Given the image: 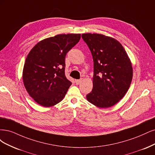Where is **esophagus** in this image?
Here are the masks:
<instances>
[{
	"instance_id": "34e87169",
	"label": "esophagus",
	"mask_w": 155,
	"mask_h": 155,
	"mask_svg": "<svg viewBox=\"0 0 155 155\" xmlns=\"http://www.w3.org/2000/svg\"><path fill=\"white\" fill-rule=\"evenodd\" d=\"M82 82V79H78V80H75V83L77 84H79Z\"/></svg>"
}]
</instances>
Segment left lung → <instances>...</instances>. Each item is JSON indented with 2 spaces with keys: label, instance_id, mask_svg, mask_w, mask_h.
<instances>
[{
  "label": "left lung",
  "instance_id": "1",
  "mask_svg": "<svg viewBox=\"0 0 155 155\" xmlns=\"http://www.w3.org/2000/svg\"><path fill=\"white\" fill-rule=\"evenodd\" d=\"M82 38L93 60V87L87 101L98 107L113 106L126 94L133 78L127 53L117 40L101 34L86 33Z\"/></svg>",
  "mask_w": 155,
  "mask_h": 155
}]
</instances>
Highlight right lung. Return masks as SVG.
Returning a JSON list of instances; mask_svg holds the SVG:
<instances>
[{"label": "right lung", "mask_w": 155, "mask_h": 155, "mask_svg": "<svg viewBox=\"0 0 155 155\" xmlns=\"http://www.w3.org/2000/svg\"><path fill=\"white\" fill-rule=\"evenodd\" d=\"M81 34H62L35 46L26 59L22 78L29 95L44 107L62 101L71 82L65 75L67 53L79 42Z\"/></svg>", "instance_id": "1"}]
</instances>
